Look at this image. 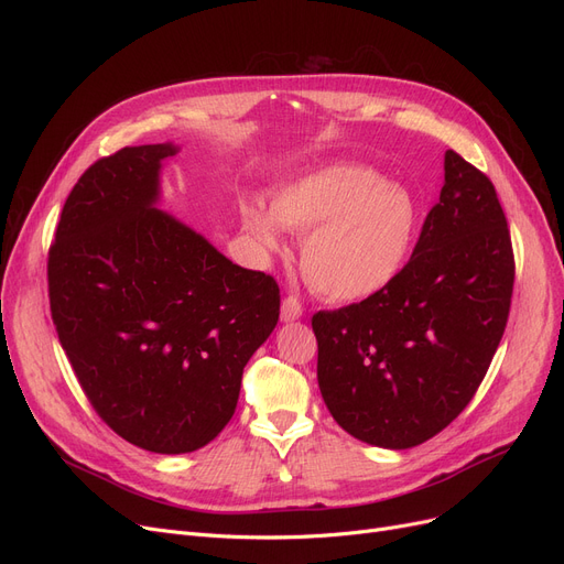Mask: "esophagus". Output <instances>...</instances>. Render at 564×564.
Instances as JSON below:
<instances>
[{"label":"esophagus","instance_id":"esophagus-1","mask_svg":"<svg viewBox=\"0 0 564 564\" xmlns=\"http://www.w3.org/2000/svg\"><path fill=\"white\" fill-rule=\"evenodd\" d=\"M302 315H304L302 302L297 297H292V294H288L283 304H281V319L283 322H294V319H300Z\"/></svg>","mask_w":564,"mask_h":564}]
</instances>
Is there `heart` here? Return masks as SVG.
<instances>
[{"instance_id":"heart-1","label":"heart","mask_w":564,"mask_h":564,"mask_svg":"<svg viewBox=\"0 0 564 564\" xmlns=\"http://www.w3.org/2000/svg\"><path fill=\"white\" fill-rule=\"evenodd\" d=\"M242 221L267 253L283 247L281 226L306 235L302 272L308 285L332 302H361L404 270L421 205L370 166L334 164L283 185L272 210L247 203Z\"/></svg>"}]
</instances>
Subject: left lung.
<instances>
[{
    "instance_id": "left-lung-1",
    "label": "left lung",
    "mask_w": 564,
    "mask_h": 564,
    "mask_svg": "<svg viewBox=\"0 0 564 564\" xmlns=\"http://www.w3.org/2000/svg\"><path fill=\"white\" fill-rule=\"evenodd\" d=\"M398 279L313 315L317 383L334 421L404 451L448 427L482 383L506 332L514 251L489 177L455 151Z\"/></svg>"
}]
</instances>
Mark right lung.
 I'll use <instances>...</instances> for the list:
<instances>
[{"label":"right lung","mask_w":564,"mask_h":564,"mask_svg":"<svg viewBox=\"0 0 564 564\" xmlns=\"http://www.w3.org/2000/svg\"><path fill=\"white\" fill-rule=\"evenodd\" d=\"M171 143L88 166L47 256L52 322L84 395L134 446L181 455L232 419L242 372L279 322V283L158 210Z\"/></svg>","instance_id":"obj_1"}]
</instances>
